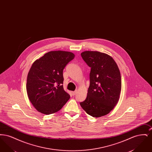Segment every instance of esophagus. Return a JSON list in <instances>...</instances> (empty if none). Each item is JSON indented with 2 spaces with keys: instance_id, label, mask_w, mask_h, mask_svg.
Segmentation results:
<instances>
[{
  "instance_id": "esophagus-1",
  "label": "esophagus",
  "mask_w": 152,
  "mask_h": 152,
  "mask_svg": "<svg viewBox=\"0 0 152 152\" xmlns=\"http://www.w3.org/2000/svg\"><path fill=\"white\" fill-rule=\"evenodd\" d=\"M76 93H77L76 91H73V92H72V94L73 96H75V94H76Z\"/></svg>"
}]
</instances>
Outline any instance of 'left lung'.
<instances>
[{
  "label": "left lung",
  "mask_w": 152,
  "mask_h": 152,
  "mask_svg": "<svg viewBox=\"0 0 152 152\" xmlns=\"http://www.w3.org/2000/svg\"><path fill=\"white\" fill-rule=\"evenodd\" d=\"M81 56L91 69L87 98L80 105L90 116H105L120 99L121 77L118 67L114 59L104 53L84 51Z\"/></svg>",
  "instance_id": "obj_1"
}]
</instances>
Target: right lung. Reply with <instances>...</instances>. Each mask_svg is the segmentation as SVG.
Returning a JSON list of instances; mask_svg holds the SVG:
<instances>
[{"label": "right lung", "instance_id": "add662e5", "mask_svg": "<svg viewBox=\"0 0 152 152\" xmlns=\"http://www.w3.org/2000/svg\"><path fill=\"white\" fill-rule=\"evenodd\" d=\"M75 58L67 51H50L32 64L27 79L29 101L36 110L45 115L57 112L70 96L64 90L63 69Z\"/></svg>", "mask_w": 152, "mask_h": 152}]
</instances>
